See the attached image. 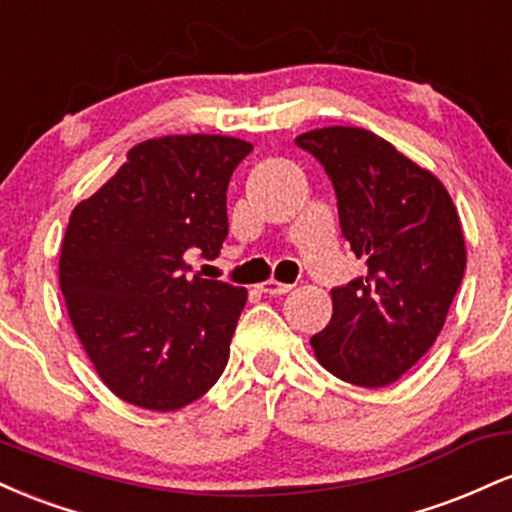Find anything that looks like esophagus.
<instances>
[{"label":"esophagus","instance_id":"1","mask_svg":"<svg viewBox=\"0 0 512 512\" xmlns=\"http://www.w3.org/2000/svg\"><path fill=\"white\" fill-rule=\"evenodd\" d=\"M291 289H293L291 284H281V281H276V279L264 281V284L260 286V291L267 293V296H284V293H289Z\"/></svg>","mask_w":512,"mask_h":512}]
</instances>
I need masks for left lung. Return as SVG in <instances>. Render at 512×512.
Listing matches in <instances>:
<instances>
[{"label": "left lung", "mask_w": 512, "mask_h": 512, "mask_svg": "<svg viewBox=\"0 0 512 512\" xmlns=\"http://www.w3.org/2000/svg\"><path fill=\"white\" fill-rule=\"evenodd\" d=\"M296 144L325 168L342 236L368 267L332 289V320L310 344L344 383L385 387L443 330L467 267L460 216L431 170L368 129L322 127Z\"/></svg>", "instance_id": "left-lung-1"}]
</instances>
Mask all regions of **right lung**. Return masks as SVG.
Returning <instances> with one entry per match:
<instances>
[{
  "instance_id": "1",
  "label": "right lung",
  "mask_w": 512,
  "mask_h": 512,
  "mask_svg": "<svg viewBox=\"0 0 512 512\" xmlns=\"http://www.w3.org/2000/svg\"><path fill=\"white\" fill-rule=\"evenodd\" d=\"M250 151L221 134L149 139L69 216L60 255L69 320L103 383L129 404L182 409L226 368L248 291L187 279L185 252L219 257L228 182Z\"/></svg>"
}]
</instances>
